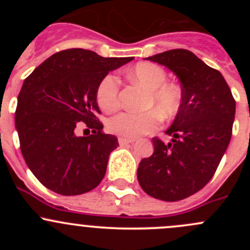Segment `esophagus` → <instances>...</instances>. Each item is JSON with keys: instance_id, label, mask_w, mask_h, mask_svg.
I'll use <instances>...</instances> for the list:
<instances>
[{"instance_id": "1", "label": "esophagus", "mask_w": 250, "mask_h": 250, "mask_svg": "<svg viewBox=\"0 0 250 250\" xmlns=\"http://www.w3.org/2000/svg\"><path fill=\"white\" fill-rule=\"evenodd\" d=\"M118 143H120L121 146H123V145H128V144L134 143V140H133V139H128V138L120 137V138H118Z\"/></svg>"}]
</instances>
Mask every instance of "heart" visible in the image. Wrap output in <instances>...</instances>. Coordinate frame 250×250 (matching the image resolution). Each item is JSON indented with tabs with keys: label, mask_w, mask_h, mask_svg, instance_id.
<instances>
[{
	"label": "heart",
	"mask_w": 250,
	"mask_h": 250,
	"mask_svg": "<svg viewBox=\"0 0 250 250\" xmlns=\"http://www.w3.org/2000/svg\"><path fill=\"white\" fill-rule=\"evenodd\" d=\"M127 75L148 89L145 107L157 109L166 118L174 117L180 110L183 103L181 89L176 84L166 82L167 74L161 66L152 62H139L128 70ZM97 102L104 111H112L118 106L120 82L115 75H107L99 83ZM157 111L151 109L143 112H118L110 118L109 129L115 134L127 138L148 134L155 130L161 122L160 113L158 114Z\"/></svg>",
	"instance_id": "obj_1"
}]
</instances>
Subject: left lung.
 <instances>
[{
  "label": "left lung",
  "mask_w": 250,
  "mask_h": 250,
  "mask_svg": "<svg viewBox=\"0 0 250 250\" xmlns=\"http://www.w3.org/2000/svg\"><path fill=\"white\" fill-rule=\"evenodd\" d=\"M145 59L176 75L183 103L166 130L172 141L153 138L155 150L139 163L138 181L151 197L175 202L213 178L230 144L236 102L223 75L190 50L172 49Z\"/></svg>",
  "instance_id": "8db88e82"
}]
</instances>
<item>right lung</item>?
<instances>
[{"mask_svg":"<svg viewBox=\"0 0 250 250\" xmlns=\"http://www.w3.org/2000/svg\"><path fill=\"white\" fill-rule=\"evenodd\" d=\"M133 59L71 48L53 54L25 78L16 128L27 167L47 188L64 196L82 195L103 180L118 141L103 132L97 90L109 71ZM80 122L92 135L77 137Z\"/></svg>","mask_w":250,"mask_h":250,"instance_id":"1","label":"right lung"}]
</instances>
